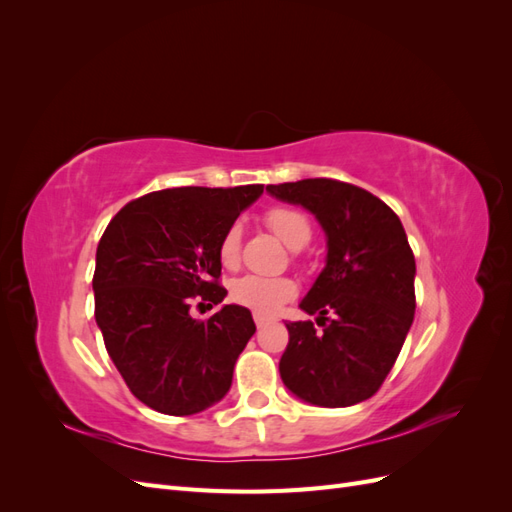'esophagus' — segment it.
<instances>
[{"label":"esophagus","mask_w":512,"mask_h":512,"mask_svg":"<svg viewBox=\"0 0 512 512\" xmlns=\"http://www.w3.org/2000/svg\"><path fill=\"white\" fill-rule=\"evenodd\" d=\"M254 320H256V327H258V329H262V327H265V324H267V318H265V316H258V314H256Z\"/></svg>","instance_id":"1"}]
</instances>
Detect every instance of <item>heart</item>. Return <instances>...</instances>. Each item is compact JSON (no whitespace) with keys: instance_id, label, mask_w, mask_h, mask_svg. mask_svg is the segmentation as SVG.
I'll return each mask as SVG.
<instances>
[{"instance_id":"1","label":"heart","mask_w":512,"mask_h":512,"mask_svg":"<svg viewBox=\"0 0 512 512\" xmlns=\"http://www.w3.org/2000/svg\"><path fill=\"white\" fill-rule=\"evenodd\" d=\"M265 224L273 230V235L284 241L290 250H301L312 239V224L307 215L290 209V207H275L267 211ZM218 258L226 269H235L241 258V226L232 224L224 230V235L218 245ZM297 294V284L290 277L277 275H243L232 282L230 297L235 303L252 309L258 316H275L280 309L294 299Z\"/></svg>"}]
</instances>
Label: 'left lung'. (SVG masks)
<instances>
[{"instance_id":"obj_1","label":"left lung","mask_w":512,"mask_h":512,"mask_svg":"<svg viewBox=\"0 0 512 512\" xmlns=\"http://www.w3.org/2000/svg\"><path fill=\"white\" fill-rule=\"evenodd\" d=\"M314 215L327 235V265L299 303L314 322H288L280 361L286 389L322 408L374 395L393 369L414 320L416 262L395 211L335 179L267 185Z\"/></svg>"}]
</instances>
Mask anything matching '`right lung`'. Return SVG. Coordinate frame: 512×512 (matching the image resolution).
Here are the masks:
<instances>
[{
    "label": "right lung",
    "instance_id": "add662e5",
    "mask_svg": "<svg viewBox=\"0 0 512 512\" xmlns=\"http://www.w3.org/2000/svg\"><path fill=\"white\" fill-rule=\"evenodd\" d=\"M262 190L151 192L106 226L96 252V322L108 356L145 406L190 416L228 393L232 369L256 333L250 309L222 305L209 320H194L190 305L224 301L220 239Z\"/></svg>",
    "mask_w": 512,
    "mask_h": 512
}]
</instances>
